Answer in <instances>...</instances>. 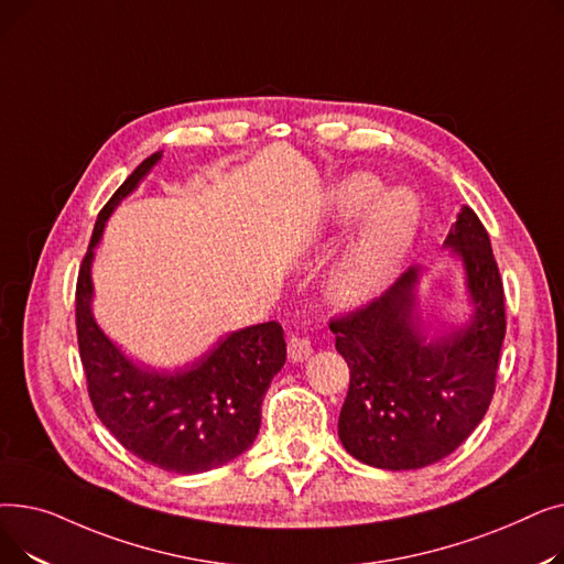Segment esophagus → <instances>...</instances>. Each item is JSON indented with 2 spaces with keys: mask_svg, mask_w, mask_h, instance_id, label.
I'll return each mask as SVG.
<instances>
[{
  "mask_svg": "<svg viewBox=\"0 0 564 564\" xmlns=\"http://www.w3.org/2000/svg\"><path fill=\"white\" fill-rule=\"evenodd\" d=\"M313 354V347H311V340L302 338V336H290L288 340V357L294 361V364H302L306 361Z\"/></svg>",
  "mask_w": 564,
  "mask_h": 564,
  "instance_id": "esophagus-1",
  "label": "esophagus"
}]
</instances>
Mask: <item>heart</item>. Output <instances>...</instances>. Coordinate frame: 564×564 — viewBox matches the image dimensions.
Wrapping results in <instances>:
<instances>
[{
	"label": "heart",
	"mask_w": 564,
	"mask_h": 564,
	"mask_svg": "<svg viewBox=\"0 0 564 564\" xmlns=\"http://www.w3.org/2000/svg\"><path fill=\"white\" fill-rule=\"evenodd\" d=\"M372 173H354L334 189V210L351 219L366 210L357 235L329 276V297L340 308H359L389 288L416 240L421 203L409 189L381 192Z\"/></svg>",
	"instance_id": "b5f03b06"
}]
</instances>
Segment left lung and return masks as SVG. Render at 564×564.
I'll use <instances>...</instances> for the list:
<instances>
[{
    "mask_svg": "<svg viewBox=\"0 0 564 564\" xmlns=\"http://www.w3.org/2000/svg\"><path fill=\"white\" fill-rule=\"evenodd\" d=\"M443 247L464 264L473 306L464 327L436 338L423 332L421 267L406 270L379 300L329 322L349 366L338 436L368 466L409 470L448 457L480 425L494 398L506 294L489 235L470 207H462Z\"/></svg>",
    "mask_w": 564,
    "mask_h": 564,
    "instance_id": "obj_1",
    "label": "left lung"
}]
</instances>
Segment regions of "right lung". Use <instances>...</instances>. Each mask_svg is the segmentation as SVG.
<instances>
[{"mask_svg":"<svg viewBox=\"0 0 564 564\" xmlns=\"http://www.w3.org/2000/svg\"><path fill=\"white\" fill-rule=\"evenodd\" d=\"M160 158H145L98 215L77 276V343L88 398L102 425L139 459L189 476L219 468L251 448L262 398L285 364V338L279 322L253 324L226 334L194 364L158 372L132 364L98 327L91 311L94 249L116 205Z\"/></svg>","mask_w":564,"mask_h":564,"instance_id":"obj_1","label":"right lung"}]
</instances>
